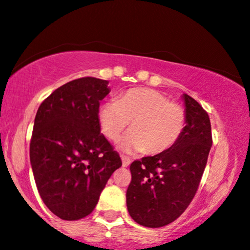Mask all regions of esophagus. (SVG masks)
<instances>
[{
  "mask_svg": "<svg viewBox=\"0 0 250 250\" xmlns=\"http://www.w3.org/2000/svg\"><path fill=\"white\" fill-rule=\"evenodd\" d=\"M122 166L123 167H128L129 165H130V159H129V157H127V156H125V155H122Z\"/></svg>",
  "mask_w": 250,
  "mask_h": 250,
  "instance_id": "1",
  "label": "esophagus"
}]
</instances>
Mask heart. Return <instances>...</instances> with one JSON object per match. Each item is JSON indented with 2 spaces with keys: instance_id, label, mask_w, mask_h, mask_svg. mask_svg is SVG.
I'll use <instances>...</instances> for the list:
<instances>
[{
  "instance_id": "b5f03b06",
  "label": "heart",
  "mask_w": 250,
  "mask_h": 250,
  "mask_svg": "<svg viewBox=\"0 0 250 250\" xmlns=\"http://www.w3.org/2000/svg\"><path fill=\"white\" fill-rule=\"evenodd\" d=\"M186 110L179 103L169 101L160 91L133 88L117 100H109L99 109L101 131L116 142L131 123L122 148L125 151L162 154L179 141L186 127Z\"/></svg>"
}]
</instances>
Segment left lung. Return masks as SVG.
I'll return each mask as SVG.
<instances>
[{
    "mask_svg": "<svg viewBox=\"0 0 250 250\" xmlns=\"http://www.w3.org/2000/svg\"><path fill=\"white\" fill-rule=\"evenodd\" d=\"M186 127L169 150L130 165L129 215L139 225L159 228L180 216L199 189L213 145L210 120L196 100L185 94Z\"/></svg>",
    "mask_w": 250,
    "mask_h": 250,
    "instance_id": "obj_1",
    "label": "left lung"
}]
</instances>
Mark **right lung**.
<instances>
[{
    "label": "right lung",
    "mask_w": 250,
    "mask_h": 250,
    "mask_svg": "<svg viewBox=\"0 0 250 250\" xmlns=\"http://www.w3.org/2000/svg\"><path fill=\"white\" fill-rule=\"evenodd\" d=\"M108 81L81 77L54 90L39 107L30 140L37 190L60 219L85 217L99 202L121 157L100 131V101Z\"/></svg>",
    "instance_id": "1"
}]
</instances>
